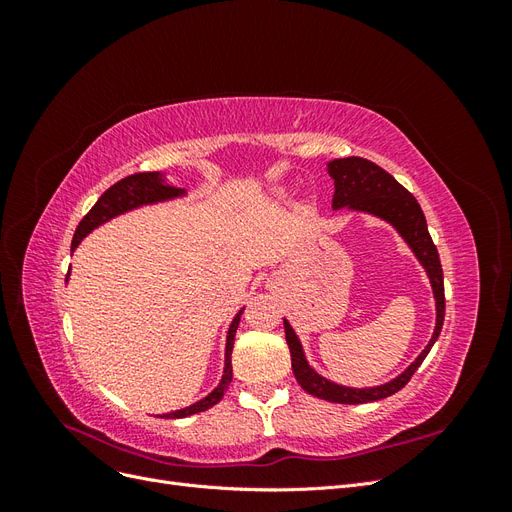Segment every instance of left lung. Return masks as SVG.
Returning <instances> with one entry per match:
<instances>
[{"mask_svg":"<svg viewBox=\"0 0 512 512\" xmlns=\"http://www.w3.org/2000/svg\"><path fill=\"white\" fill-rule=\"evenodd\" d=\"M329 175L335 181L333 209L348 207L352 211H367L393 224L399 230V235L412 247L418 262L425 267L433 288V297H436V331H433L425 350L416 356V361L404 371V374L382 386H371V389H350V386L335 384L327 378L318 376L305 361L297 333L292 331L288 320H284L292 371L294 378L301 384V389L318 399L333 401V404H367V401L391 397L393 393L404 389L414 376V371L425 361L431 346L436 344L444 324V275L440 256L436 245L431 241L421 205L416 203V198L404 188V185L395 181L393 175L386 173L384 168H380L374 162L354 156L329 162Z\"/></svg>","mask_w":512,"mask_h":512,"instance_id":"8db88e82","label":"left lung"}]
</instances>
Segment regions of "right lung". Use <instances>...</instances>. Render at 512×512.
<instances>
[{
  "instance_id": "1",
  "label": "right lung",
  "mask_w": 512,
  "mask_h": 512,
  "mask_svg": "<svg viewBox=\"0 0 512 512\" xmlns=\"http://www.w3.org/2000/svg\"><path fill=\"white\" fill-rule=\"evenodd\" d=\"M183 190L181 188H173V185L164 183V177L160 173H136L130 175L126 179L117 181L115 185H111L100 198L98 203L91 207V211L85 215L81 220V224L76 226V232L72 237V250L76 245L83 241V237H87L91 230L98 228L100 224L108 222L111 218L119 213H126L130 209H136L141 205H151V203H158V200H168V198H175L181 196ZM241 312L232 320L230 329H228V337H226V361H224V376L218 389L213 393H209L205 399L196 401V404L183 408V410H175V412H168L162 414L164 418H183V416H190V414H198V412H205L211 406L218 404V401L224 397L228 384L232 380V363H230V354H232V344H235V333L239 327V320H241Z\"/></svg>"
}]
</instances>
